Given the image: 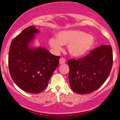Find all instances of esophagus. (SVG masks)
I'll use <instances>...</instances> for the list:
<instances>
[{"mask_svg":"<svg viewBox=\"0 0 120 120\" xmlns=\"http://www.w3.org/2000/svg\"><path fill=\"white\" fill-rule=\"evenodd\" d=\"M65 62H66V60H65V58H61L59 59V64H65Z\"/></svg>","mask_w":120,"mask_h":120,"instance_id":"34e87169","label":"esophagus"}]
</instances>
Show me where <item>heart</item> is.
<instances>
[{"mask_svg": "<svg viewBox=\"0 0 120 120\" xmlns=\"http://www.w3.org/2000/svg\"><path fill=\"white\" fill-rule=\"evenodd\" d=\"M95 39L91 35L80 30H67L59 33L57 38L49 40V45L56 52L62 49V44H68V51L74 56L85 55L93 47Z\"/></svg>", "mask_w": 120, "mask_h": 120, "instance_id": "heart-1", "label": "heart"}]
</instances>
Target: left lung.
Returning <instances> with one entry per match:
<instances>
[{
    "label": "left lung",
    "mask_w": 120,
    "mask_h": 120,
    "mask_svg": "<svg viewBox=\"0 0 120 120\" xmlns=\"http://www.w3.org/2000/svg\"><path fill=\"white\" fill-rule=\"evenodd\" d=\"M113 53L111 45H103L86 56L68 61L71 90L79 94H90L99 88L111 73Z\"/></svg>",
    "instance_id": "left-lung-1"
}]
</instances>
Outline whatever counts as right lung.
Wrapping results in <instances>:
<instances>
[{"mask_svg":"<svg viewBox=\"0 0 120 120\" xmlns=\"http://www.w3.org/2000/svg\"><path fill=\"white\" fill-rule=\"evenodd\" d=\"M38 32L34 26L24 29L12 40L8 56L9 73L14 83L24 91L34 94L47 87L60 59L45 48H29Z\"/></svg>","mask_w":120,"mask_h":120,"instance_id":"right-lung-1","label":"right lung"}]
</instances>
